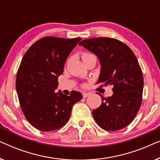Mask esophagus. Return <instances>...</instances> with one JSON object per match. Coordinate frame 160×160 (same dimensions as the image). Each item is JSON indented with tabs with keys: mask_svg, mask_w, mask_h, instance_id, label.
<instances>
[{
	"mask_svg": "<svg viewBox=\"0 0 160 160\" xmlns=\"http://www.w3.org/2000/svg\"><path fill=\"white\" fill-rule=\"evenodd\" d=\"M89 95H90V93H89V92H84V93H83V98H85L88 97Z\"/></svg>",
	"mask_w": 160,
	"mask_h": 160,
	"instance_id": "obj_1",
	"label": "esophagus"
}]
</instances>
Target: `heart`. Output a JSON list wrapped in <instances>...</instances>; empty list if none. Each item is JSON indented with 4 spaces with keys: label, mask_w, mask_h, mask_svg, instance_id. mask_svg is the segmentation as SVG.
<instances>
[{
    "label": "heart",
    "mask_w": 160,
    "mask_h": 160,
    "mask_svg": "<svg viewBox=\"0 0 160 160\" xmlns=\"http://www.w3.org/2000/svg\"><path fill=\"white\" fill-rule=\"evenodd\" d=\"M89 55H91V54H89V53H84V54H82V60H84V59L86 58V57L89 56Z\"/></svg>",
    "instance_id": "obj_1"
}]
</instances>
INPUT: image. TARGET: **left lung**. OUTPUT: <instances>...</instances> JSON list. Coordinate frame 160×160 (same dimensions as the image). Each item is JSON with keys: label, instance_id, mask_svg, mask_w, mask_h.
<instances>
[{"label": "left lung", "instance_id": "left-lung-1", "mask_svg": "<svg viewBox=\"0 0 160 160\" xmlns=\"http://www.w3.org/2000/svg\"><path fill=\"white\" fill-rule=\"evenodd\" d=\"M98 57L100 73L98 84L112 85L113 95L104 98L92 111L95 122L106 130L117 131L129 125L142 102L143 77L136 57L129 47L117 39L100 37L78 43Z\"/></svg>", "mask_w": 160, "mask_h": 160}]
</instances>
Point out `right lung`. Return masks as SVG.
Here are the masks:
<instances>
[{
  "label": "right lung",
  "mask_w": 160,
  "mask_h": 160,
  "mask_svg": "<svg viewBox=\"0 0 160 160\" xmlns=\"http://www.w3.org/2000/svg\"><path fill=\"white\" fill-rule=\"evenodd\" d=\"M81 40L42 38L28 49L21 61L16 78L19 101L26 119L39 130L49 132L64 126L73 105L83 98L76 91L70 95L56 92L67 58Z\"/></svg>",
  "instance_id": "add662e5"
}]
</instances>
